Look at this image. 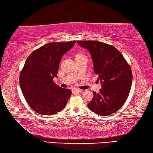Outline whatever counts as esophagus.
Listing matches in <instances>:
<instances>
[{
  "label": "esophagus",
  "mask_w": 153,
  "mask_h": 153,
  "mask_svg": "<svg viewBox=\"0 0 153 153\" xmlns=\"http://www.w3.org/2000/svg\"><path fill=\"white\" fill-rule=\"evenodd\" d=\"M80 92H82V91L78 89H72V93H79Z\"/></svg>",
  "instance_id": "34e87169"
}]
</instances>
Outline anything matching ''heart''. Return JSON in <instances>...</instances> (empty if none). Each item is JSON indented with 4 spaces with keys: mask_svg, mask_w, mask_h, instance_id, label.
<instances>
[{
    "mask_svg": "<svg viewBox=\"0 0 153 153\" xmlns=\"http://www.w3.org/2000/svg\"><path fill=\"white\" fill-rule=\"evenodd\" d=\"M82 56V54H78L76 55V56Z\"/></svg>",
    "mask_w": 153,
    "mask_h": 153,
    "instance_id": "b5f03b06",
    "label": "heart"
}]
</instances>
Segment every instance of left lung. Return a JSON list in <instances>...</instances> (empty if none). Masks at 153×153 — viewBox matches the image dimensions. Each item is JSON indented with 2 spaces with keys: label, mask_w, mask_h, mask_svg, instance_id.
I'll return each mask as SVG.
<instances>
[{
  "label": "left lung",
  "mask_w": 153,
  "mask_h": 153,
  "mask_svg": "<svg viewBox=\"0 0 153 153\" xmlns=\"http://www.w3.org/2000/svg\"><path fill=\"white\" fill-rule=\"evenodd\" d=\"M91 55L94 71L102 88L88 103L89 109L97 114L108 116L123 105L132 84L131 68L120 52L112 46L96 41H77Z\"/></svg>",
  "instance_id": "obj_1"
}]
</instances>
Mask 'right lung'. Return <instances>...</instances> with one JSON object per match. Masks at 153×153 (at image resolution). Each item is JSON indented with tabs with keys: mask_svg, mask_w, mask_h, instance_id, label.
I'll list each match as a JSON object with an SVG mask.
<instances>
[{
	"mask_svg": "<svg viewBox=\"0 0 153 153\" xmlns=\"http://www.w3.org/2000/svg\"><path fill=\"white\" fill-rule=\"evenodd\" d=\"M76 42L45 44L31 53L25 61L19 85L28 105L40 114L51 116L66 105L71 90L56 85L53 78L57 77L62 56Z\"/></svg>",
	"mask_w": 153,
	"mask_h": 153,
	"instance_id": "1",
	"label": "right lung"
}]
</instances>
